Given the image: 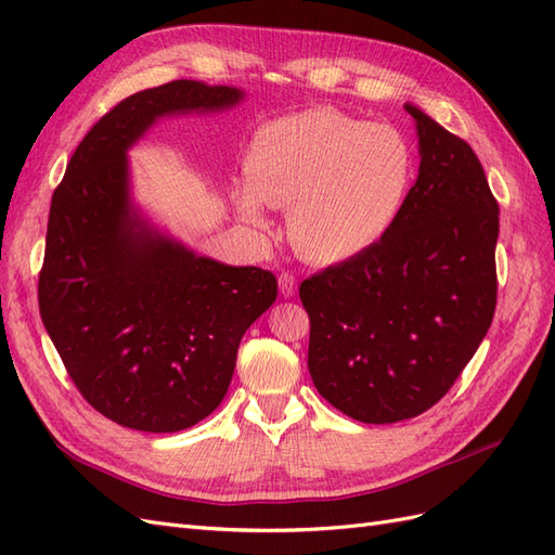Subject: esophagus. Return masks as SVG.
Masks as SVG:
<instances>
[{
	"instance_id": "obj_1",
	"label": "esophagus",
	"mask_w": 555,
	"mask_h": 555,
	"mask_svg": "<svg viewBox=\"0 0 555 555\" xmlns=\"http://www.w3.org/2000/svg\"><path fill=\"white\" fill-rule=\"evenodd\" d=\"M278 282H280V294H282L284 298H292V296L296 294L298 280H296V275H294V273H282Z\"/></svg>"
}]
</instances>
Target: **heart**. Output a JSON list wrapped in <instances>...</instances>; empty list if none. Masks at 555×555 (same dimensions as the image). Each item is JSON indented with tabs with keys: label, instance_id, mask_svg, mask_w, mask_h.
<instances>
[{
	"label": "heart",
	"instance_id": "heart-1",
	"mask_svg": "<svg viewBox=\"0 0 555 555\" xmlns=\"http://www.w3.org/2000/svg\"><path fill=\"white\" fill-rule=\"evenodd\" d=\"M236 192L241 222L271 227L268 208H289V238L314 263H345L391 236L405 212L418 157L393 125L331 106L280 117L259 129Z\"/></svg>",
	"mask_w": 555,
	"mask_h": 555
}]
</instances>
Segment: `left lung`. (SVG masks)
I'll list each match as a JSON object with an SVG mask.
<instances>
[{"label":"left lung","instance_id":"1","mask_svg":"<svg viewBox=\"0 0 555 555\" xmlns=\"http://www.w3.org/2000/svg\"><path fill=\"white\" fill-rule=\"evenodd\" d=\"M418 176L391 236L300 284L310 377L335 410L396 424L430 410L475 357L495 314L498 201L456 133L405 104Z\"/></svg>","mask_w":555,"mask_h":555}]
</instances>
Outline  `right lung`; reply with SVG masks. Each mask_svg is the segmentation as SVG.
I'll use <instances>...</instances> for the list:
<instances>
[{
  "mask_svg": "<svg viewBox=\"0 0 555 555\" xmlns=\"http://www.w3.org/2000/svg\"><path fill=\"white\" fill-rule=\"evenodd\" d=\"M241 99L198 80L122 99L86 133L53 194L43 326L80 396L125 428L176 433L206 418L227 396L245 331L275 304L271 271L198 257L150 227L129 196L127 150L159 117Z\"/></svg>",
  "mask_w": 555,
  "mask_h": 555,
  "instance_id": "right-lung-1",
  "label": "right lung"
}]
</instances>
